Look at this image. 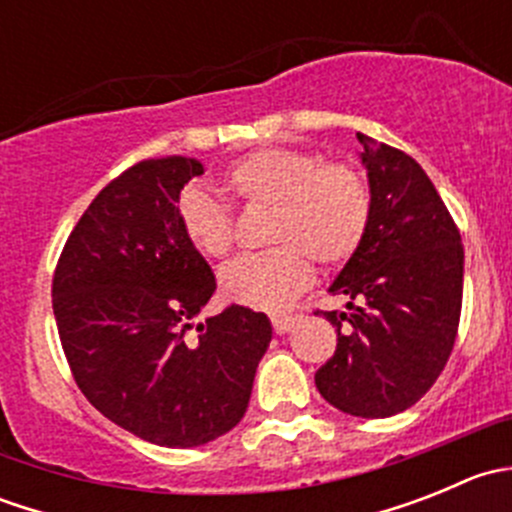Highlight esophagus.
<instances>
[{
    "label": "esophagus",
    "instance_id": "1",
    "mask_svg": "<svg viewBox=\"0 0 512 512\" xmlns=\"http://www.w3.org/2000/svg\"><path fill=\"white\" fill-rule=\"evenodd\" d=\"M294 324H297V314H275L272 317V329L277 334H287Z\"/></svg>",
    "mask_w": 512,
    "mask_h": 512
}]
</instances>
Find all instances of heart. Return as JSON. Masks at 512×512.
Segmentation results:
<instances>
[{
    "instance_id": "heart-1",
    "label": "heart",
    "mask_w": 512,
    "mask_h": 512,
    "mask_svg": "<svg viewBox=\"0 0 512 512\" xmlns=\"http://www.w3.org/2000/svg\"><path fill=\"white\" fill-rule=\"evenodd\" d=\"M223 188L245 208H267V250L242 255L220 272L227 299L280 309L312 282V260H352L371 225V188L359 168L294 148H260L223 173ZM178 223L195 252L223 260L232 250V218L203 190H185Z\"/></svg>"
}]
</instances>
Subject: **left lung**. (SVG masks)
Returning a JSON list of instances; mask_svg holds the SVG:
<instances>
[{
  "instance_id": "8db88e82",
  "label": "left lung",
  "mask_w": 512,
  "mask_h": 512,
  "mask_svg": "<svg viewBox=\"0 0 512 512\" xmlns=\"http://www.w3.org/2000/svg\"><path fill=\"white\" fill-rule=\"evenodd\" d=\"M369 170L371 225L332 294L352 312H322L337 349L314 374L344 414L386 418L414 406L441 376L463 304L461 232L431 178L399 148L356 133Z\"/></svg>"
}]
</instances>
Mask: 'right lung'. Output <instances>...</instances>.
<instances>
[{
    "label": "right lung",
    "mask_w": 512,
    "mask_h": 512,
    "mask_svg": "<svg viewBox=\"0 0 512 512\" xmlns=\"http://www.w3.org/2000/svg\"><path fill=\"white\" fill-rule=\"evenodd\" d=\"M193 158H148L113 178L71 230L51 280L56 329L81 394L143 441L193 448L235 428L272 339L230 304L195 324L215 275L178 223Z\"/></svg>",
    "instance_id": "1"
}]
</instances>
